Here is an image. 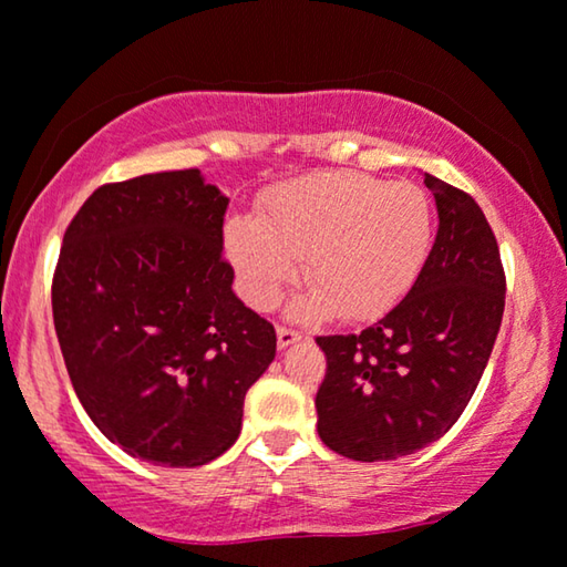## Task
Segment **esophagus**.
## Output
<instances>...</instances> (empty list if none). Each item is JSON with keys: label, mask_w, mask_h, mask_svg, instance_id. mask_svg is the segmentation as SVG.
Masks as SVG:
<instances>
[{"label": "esophagus", "mask_w": 567, "mask_h": 567, "mask_svg": "<svg viewBox=\"0 0 567 567\" xmlns=\"http://www.w3.org/2000/svg\"><path fill=\"white\" fill-rule=\"evenodd\" d=\"M276 336H278V348H289V346L299 343V340L305 338V336H301L299 330H293V328H286V324H278Z\"/></svg>", "instance_id": "1"}]
</instances>
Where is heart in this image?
I'll list each match as a JSON object with an SVG mask.
<instances>
[{
  "instance_id": "b5f03b06",
  "label": "heart",
  "mask_w": 567,
  "mask_h": 567,
  "mask_svg": "<svg viewBox=\"0 0 567 567\" xmlns=\"http://www.w3.org/2000/svg\"><path fill=\"white\" fill-rule=\"evenodd\" d=\"M433 243V208L413 183L317 173L270 193L260 219L227 227V252L247 301L274 307L297 278L309 284L297 315L336 309L367 320L405 297Z\"/></svg>"
}]
</instances>
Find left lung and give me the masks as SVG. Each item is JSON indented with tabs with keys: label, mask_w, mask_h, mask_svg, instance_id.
<instances>
[{
	"label": "left lung",
	"mask_w": 567,
	"mask_h": 567,
	"mask_svg": "<svg viewBox=\"0 0 567 567\" xmlns=\"http://www.w3.org/2000/svg\"><path fill=\"white\" fill-rule=\"evenodd\" d=\"M439 231L408 297L348 336H320L328 371L317 433L355 462L413 454L464 413L491 359L506 305L501 250L470 193L425 175Z\"/></svg>",
	"instance_id": "left-lung-1"
}]
</instances>
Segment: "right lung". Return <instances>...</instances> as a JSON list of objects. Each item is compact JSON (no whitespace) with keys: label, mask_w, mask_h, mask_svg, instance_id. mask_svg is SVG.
Here are the masks:
<instances>
[{"label":"right lung","mask_w":567,"mask_h":567,"mask_svg":"<svg viewBox=\"0 0 567 567\" xmlns=\"http://www.w3.org/2000/svg\"><path fill=\"white\" fill-rule=\"evenodd\" d=\"M229 198L196 167L105 183L69 221L53 270L56 338L105 439L165 467H200L243 429L276 330L231 291Z\"/></svg>","instance_id":"add662e5"}]
</instances>
